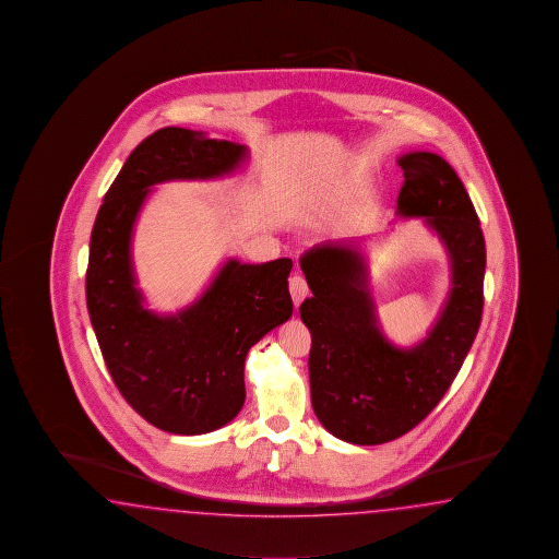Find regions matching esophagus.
<instances>
[{
  "mask_svg": "<svg viewBox=\"0 0 559 559\" xmlns=\"http://www.w3.org/2000/svg\"><path fill=\"white\" fill-rule=\"evenodd\" d=\"M288 290H290L295 307H298L305 298L309 297V285H307L305 276H300V274H295V276L288 278Z\"/></svg>",
  "mask_w": 559,
  "mask_h": 559,
  "instance_id": "obj_1",
  "label": "esophagus"
}]
</instances>
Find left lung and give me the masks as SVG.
Listing matches in <instances>:
<instances>
[{"mask_svg":"<svg viewBox=\"0 0 559 559\" xmlns=\"http://www.w3.org/2000/svg\"><path fill=\"white\" fill-rule=\"evenodd\" d=\"M403 218H425L445 245L451 290L429 335L395 347L381 331L355 245L324 242L300 257L312 297L300 305L310 331V401L329 433L379 445L407 433L457 377L484 312L485 240L460 176L433 152L399 158Z\"/></svg>","mask_w":559,"mask_h":559,"instance_id":"left-lung-1","label":"left lung"}]
</instances>
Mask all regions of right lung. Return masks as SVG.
<instances>
[{"label":"right lung","instance_id":"right-lung-1","mask_svg":"<svg viewBox=\"0 0 559 559\" xmlns=\"http://www.w3.org/2000/svg\"><path fill=\"white\" fill-rule=\"evenodd\" d=\"M247 158L235 142L162 128L128 156L92 228L86 300L102 357L130 407L166 433H211L242 409L249 348L293 314V261L230 259L197 302L156 314L132 266L138 212L154 185L221 178Z\"/></svg>","mask_w":559,"mask_h":559}]
</instances>
